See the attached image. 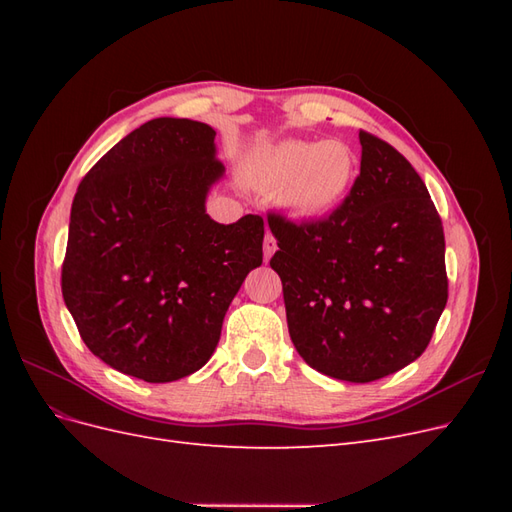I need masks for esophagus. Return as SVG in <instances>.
<instances>
[{
    "label": "esophagus",
    "mask_w": 512,
    "mask_h": 512,
    "mask_svg": "<svg viewBox=\"0 0 512 512\" xmlns=\"http://www.w3.org/2000/svg\"><path fill=\"white\" fill-rule=\"evenodd\" d=\"M275 250H277V241H275V237L271 235V232H267L265 243H262V252H265V260H269Z\"/></svg>",
    "instance_id": "obj_1"
}]
</instances>
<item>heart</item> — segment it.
<instances>
[{
    "label": "heart",
    "mask_w": 512,
    "mask_h": 512,
    "mask_svg": "<svg viewBox=\"0 0 512 512\" xmlns=\"http://www.w3.org/2000/svg\"><path fill=\"white\" fill-rule=\"evenodd\" d=\"M359 173V153L339 138H286L262 151L252 164L254 181L269 190L282 188V207L303 220H318L342 207Z\"/></svg>",
    "instance_id": "b5f03b06"
}]
</instances>
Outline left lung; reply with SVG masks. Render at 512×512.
Here are the masks:
<instances>
[{"mask_svg":"<svg viewBox=\"0 0 512 512\" xmlns=\"http://www.w3.org/2000/svg\"><path fill=\"white\" fill-rule=\"evenodd\" d=\"M359 141L361 175L342 207L301 224L267 220L294 348L324 376L374 382L425 352L448 280L423 179L382 138L361 130Z\"/></svg>","mask_w":512,"mask_h":512,"instance_id":"obj_1","label":"left lung"}]
</instances>
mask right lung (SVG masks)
Instances as JSON below:
<instances>
[{"label": "right lung", "mask_w": 512, "mask_h": 512, "mask_svg": "<svg viewBox=\"0 0 512 512\" xmlns=\"http://www.w3.org/2000/svg\"><path fill=\"white\" fill-rule=\"evenodd\" d=\"M215 130L158 117L130 132L76 190L61 292L85 346L145 382L203 367L243 280L262 265L265 222H213Z\"/></svg>", "instance_id": "1"}]
</instances>
